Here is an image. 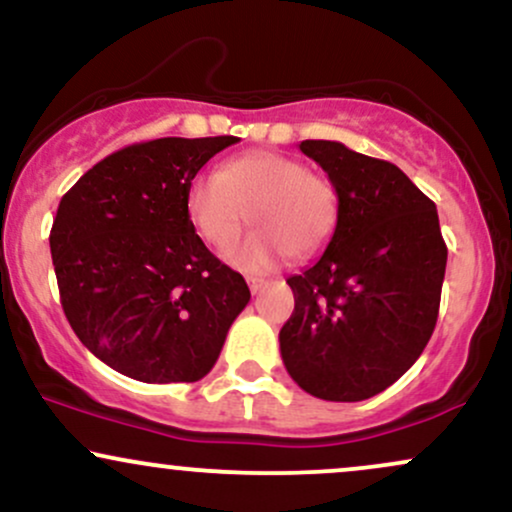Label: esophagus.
Instances as JSON below:
<instances>
[{"instance_id": "34e87169", "label": "esophagus", "mask_w": 512, "mask_h": 512, "mask_svg": "<svg viewBox=\"0 0 512 512\" xmlns=\"http://www.w3.org/2000/svg\"><path fill=\"white\" fill-rule=\"evenodd\" d=\"M269 281L267 279H260V276H248V286H250V293H260L262 289H267Z\"/></svg>"}]
</instances>
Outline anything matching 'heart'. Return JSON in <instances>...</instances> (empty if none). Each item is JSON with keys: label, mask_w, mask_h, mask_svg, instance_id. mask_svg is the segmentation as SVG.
Here are the masks:
<instances>
[{"label": "heart", "mask_w": 512, "mask_h": 512, "mask_svg": "<svg viewBox=\"0 0 512 512\" xmlns=\"http://www.w3.org/2000/svg\"><path fill=\"white\" fill-rule=\"evenodd\" d=\"M197 233L211 245L228 243L245 221L262 228L223 248V260L243 272H264L286 257H313L330 243L339 223L337 190L298 158L279 151H248L199 173L185 195Z\"/></svg>", "instance_id": "1"}]
</instances>
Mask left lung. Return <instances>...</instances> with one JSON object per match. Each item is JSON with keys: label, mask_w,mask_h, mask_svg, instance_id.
<instances>
[{"label": "left lung", "mask_w": 512, "mask_h": 512, "mask_svg": "<svg viewBox=\"0 0 512 512\" xmlns=\"http://www.w3.org/2000/svg\"><path fill=\"white\" fill-rule=\"evenodd\" d=\"M301 151L337 190L339 223L320 260L286 279L296 308L279 332L281 358L313 397L361 402L426 349L448 248L436 204L395 163L325 139Z\"/></svg>", "instance_id": "obj_1"}]
</instances>
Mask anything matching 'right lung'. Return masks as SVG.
I'll return each mask as SVG.
<instances>
[{"mask_svg":"<svg viewBox=\"0 0 512 512\" xmlns=\"http://www.w3.org/2000/svg\"><path fill=\"white\" fill-rule=\"evenodd\" d=\"M236 137L115 151L62 197L50 252L64 315L93 356L142 383H197L250 301L185 209L199 168Z\"/></svg>","mask_w":512,"mask_h":512,"instance_id":"add662e5","label":"right lung"}]
</instances>
